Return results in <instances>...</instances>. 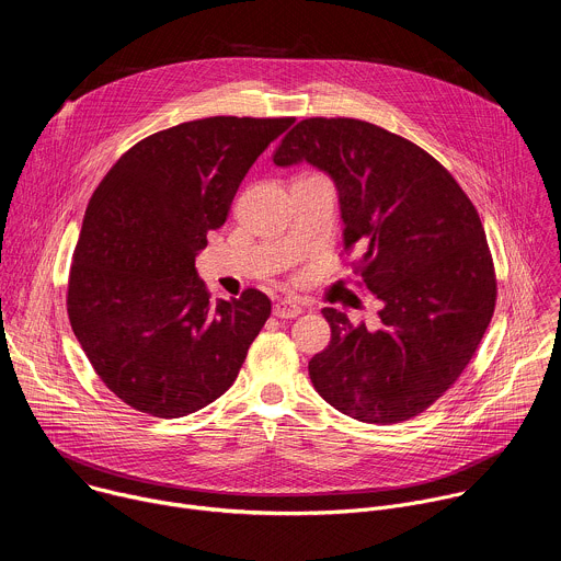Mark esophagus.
Instances as JSON below:
<instances>
[{
  "label": "esophagus",
  "instance_id": "34e87169",
  "mask_svg": "<svg viewBox=\"0 0 561 561\" xmlns=\"http://www.w3.org/2000/svg\"><path fill=\"white\" fill-rule=\"evenodd\" d=\"M273 312H275V317H279V319H293V317H299V314H301V306L295 304L293 299H279V301L273 306Z\"/></svg>",
  "mask_w": 561,
  "mask_h": 561
}]
</instances>
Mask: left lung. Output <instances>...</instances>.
Segmentation results:
<instances>
[{"instance_id":"left-lung-1","label":"left lung","mask_w":561,"mask_h":561,"mask_svg":"<svg viewBox=\"0 0 561 561\" xmlns=\"http://www.w3.org/2000/svg\"><path fill=\"white\" fill-rule=\"evenodd\" d=\"M273 162H306L335 182L344 249L362 247L355 273L383 304L377 331L322 310L331 344L308 362L314 390L366 424L424 413L461 375L495 310L474 206L435 157L362 119H301Z\"/></svg>"}]
</instances>
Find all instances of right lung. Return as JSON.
I'll list each match as a JSON object with an SVG mask.
<instances>
[{
  "mask_svg": "<svg viewBox=\"0 0 561 561\" xmlns=\"http://www.w3.org/2000/svg\"><path fill=\"white\" fill-rule=\"evenodd\" d=\"M295 119L206 117L135 144L93 193L68 317L100 379L135 411L175 420L224 394L271 314L249 288L217 299L195 271L255 159Z\"/></svg>",
  "mask_w": 561,
  "mask_h": 561,
  "instance_id": "obj_1",
  "label": "right lung"
}]
</instances>
